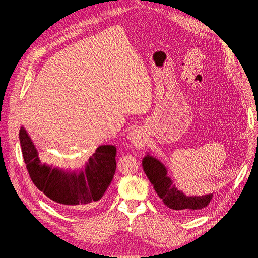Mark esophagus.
<instances>
[{
	"instance_id": "34e87169",
	"label": "esophagus",
	"mask_w": 258,
	"mask_h": 258,
	"mask_svg": "<svg viewBox=\"0 0 258 258\" xmlns=\"http://www.w3.org/2000/svg\"><path fill=\"white\" fill-rule=\"evenodd\" d=\"M128 138L136 148H142L146 143V137L141 130H134L130 133Z\"/></svg>"
}]
</instances>
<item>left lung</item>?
I'll use <instances>...</instances> for the list:
<instances>
[{"mask_svg": "<svg viewBox=\"0 0 258 258\" xmlns=\"http://www.w3.org/2000/svg\"><path fill=\"white\" fill-rule=\"evenodd\" d=\"M142 166L159 198L172 210L191 215L206 208L212 199V195L186 197L174 187L171 179L167 177L166 167L151 155H146L143 158Z\"/></svg>", "mask_w": 258, "mask_h": 258, "instance_id": "left-lung-1", "label": "left lung"}]
</instances>
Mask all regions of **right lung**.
<instances>
[{"label":"right lung","mask_w":258,"mask_h":258,"mask_svg":"<svg viewBox=\"0 0 258 258\" xmlns=\"http://www.w3.org/2000/svg\"><path fill=\"white\" fill-rule=\"evenodd\" d=\"M23 158L38 190L68 209L86 208L98 202L116 171V146L103 144L89 159L84 170L66 172L40 164L37 151L26 131H20Z\"/></svg>","instance_id":"add662e5"}]
</instances>
